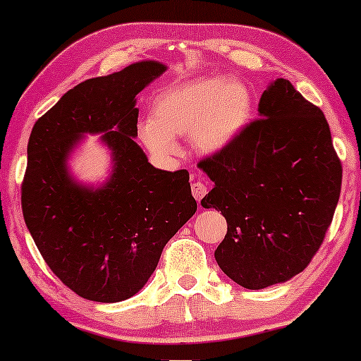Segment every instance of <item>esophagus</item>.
Instances as JSON below:
<instances>
[{
	"instance_id": "obj_1",
	"label": "esophagus",
	"mask_w": 361,
	"mask_h": 361,
	"mask_svg": "<svg viewBox=\"0 0 361 361\" xmlns=\"http://www.w3.org/2000/svg\"><path fill=\"white\" fill-rule=\"evenodd\" d=\"M192 180H194L192 182V194H194L197 202H200L207 194V185L199 179V177H197L195 171H192Z\"/></svg>"
}]
</instances>
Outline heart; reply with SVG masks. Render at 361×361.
<instances>
[{"mask_svg": "<svg viewBox=\"0 0 361 361\" xmlns=\"http://www.w3.org/2000/svg\"><path fill=\"white\" fill-rule=\"evenodd\" d=\"M255 97L248 83L235 77H204L161 92L152 118L140 125V137L157 156L179 152L176 136H192L204 152L233 145L253 120Z\"/></svg>", "mask_w": 361, "mask_h": 361, "instance_id": "obj_1", "label": "heart"}]
</instances>
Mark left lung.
Masks as SVG:
<instances>
[{
	"label": "left lung",
	"mask_w": 361,
	"mask_h": 361,
	"mask_svg": "<svg viewBox=\"0 0 361 361\" xmlns=\"http://www.w3.org/2000/svg\"><path fill=\"white\" fill-rule=\"evenodd\" d=\"M258 111L233 145L199 162L215 184L200 204L220 210L228 225L216 263L255 290L307 268L342 189V162L319 106L276 78Z\"/></svg>",
	"instance_id": "obj_1"
}]
</instances>
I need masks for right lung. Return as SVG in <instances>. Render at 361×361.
<instances>
[{
    "label": "right lung",
    "instance_id": "1",
    "mask_svg": "<svg viewBox=\"0 0 361 361\" xmlns=\"http://www.w3.org/2000/svg\"><path fill=\"white\" fill-rule=\"evenodd\" d=\"M166 68L141 61L78 83L29 136L24 221L52 273L83 299L120 302L135 295L197 210L189 172L156 169L135 141L136 95ZM85 134H101L112 151V174L98 188L77 183L66 166Z\"/></svg>",
    "mask_w": 361,
    "mask_h": 361
}]
</instances>
